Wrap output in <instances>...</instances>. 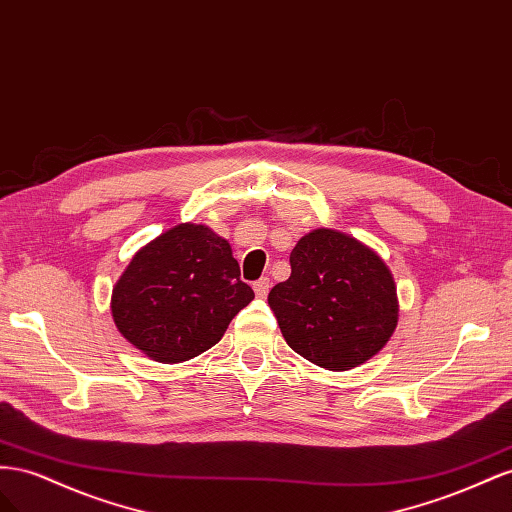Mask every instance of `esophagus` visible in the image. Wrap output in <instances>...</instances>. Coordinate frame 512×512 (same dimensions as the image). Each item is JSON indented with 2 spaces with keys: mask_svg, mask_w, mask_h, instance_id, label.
<instances>
[{
  "mask_svg": "<svg viewBox=\"0 0 512 512\" xmlns=\"http://www.w3.org/2000/svg\"><path fill=\"white\" fill-rule=\"evenodd\" d=\"M253 289H255V296L257 298H266L268 291H270V279H268V276H261L259 281H255Z\"/></svg>",
  "mask_w": 512,
  "mask_h": 512,
  "instance_id": "34e87169",
  "label": "esophagus"
}]
</instances>
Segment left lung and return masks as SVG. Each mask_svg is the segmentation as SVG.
<instances>
[{
    "mask_svg": "<svg viewBox=\"0 0 512 512\" xmlns=\"http://www.w3.org/2000/svg\"><path fill=\"white\" fill-rule=\"evenodd\" d=\"M291 276L268 304L287 345L328 371L373 358L399 321L397 285L384 259L337 229H313L289 255Z\"/></svg>",
    "mask_w": 512,
    "mask_h": 512,
    "instance_id": "obj_1",
    "label": "left lung"
}]
</instances>
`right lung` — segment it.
<instances>
[{
  "label": "right lung",
  "mask_w": 512,
  "mask_h": 512,
  "mask_svg": "<svg viewBox=\"0 0 512 512\" xmlns=\"http://www.w3.org/2000/svg\"><path fill=\"white\" fill-rule=\"evenodd\" d=\"M255 298L225 238L180 223L135 253L115 283L111 315L122 337L156 362H184L221 341Z\"/></svg>",
  "instance_id": "add662e5"
}]
</instances>
